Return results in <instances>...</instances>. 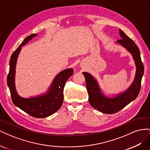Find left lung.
<instances>
[{
    "label": "left lung",
    "mask_w": 150,
    "mask_h": 150,
    "mask_svg": "<svg viewBox=\"0 0 150 150\" xmlns=\"http://www.w3.org/2000/svg\"><path fill=\"white\" fill-rule=\"evenodd\" d=\"M119 30L121 39L117 40L116 42L131 54L137 67L134 79L129 87L120 94L111 98L108 97L102 93L97 80L91 74L87 72H83L85 77L90 104L98 111L106 114L117 112L137 98L140 91L141 82L144 73V66L137 44L123 31L121 29Z\"/></svg>",
    "instance_id": "8db88e82"
}]
</instances>
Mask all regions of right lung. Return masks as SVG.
<instances>
[{
  "label": "right lung",
  "instance_id": "right-lung-1",
  "mask_svg": "<svg viewBox=\"0 0 150 150\" xmlns=\"http://www.w3.org/2000/svg\"><path fill=\"white\" fill-rule=\"evenodd\" d=\"M37 35L38 34H33L28 36L12 54L7 83L10 89L12 101L16 106L34 117L44 118L52 115L61 107L64 99L63 92L65 83L73 74V69L69 68L60 72L54 78L46 94L29 98L20 96L17 93L15 86L17 58L21 51V47Z\"/></svg>",
  "mask_w": 150,
  "mask_h": 150
}]
</instances>
